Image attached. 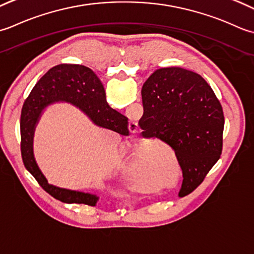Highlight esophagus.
Wrapping results in <instances>:
<instances>
[{
    "label": "esophagus",
    "instance_id": "obj_1",
    "mask_svg": "<svg viewBox=\"0 0 254 254\" xmlns=\"http://www.w3.org/2000/svg\"><path fill=\"white\" fill-rule=\"evenodd\" d=\"M132 124H133V125H132V126H137V123H134V122H132Z\"/></svg>",
    "mask_w": 254,
    "mask_h": 254
}]
</instances>
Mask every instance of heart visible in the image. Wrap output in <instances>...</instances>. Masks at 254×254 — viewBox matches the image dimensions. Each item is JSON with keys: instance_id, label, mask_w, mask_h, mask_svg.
<instances>
[{"instance_id": "b5f03b06", "label": "heart", "mask_w": 254, "mask_h": 254, "mask_svg": "<svg viewBox=\"0 0 254 254\" xmlns=\"http://www.w3.org/2000/svg\"><path fill=\"white\" fill-rule=\"evenodd\" d=\"M143 167V161L142 159L138 156V154H133V156L131 157V160H130V163H129V171H130L131 173H137L138 171H140ZM140 190H142V192H150L151 190V189L149 188H140Z\"/></svg>"}]
</instances>
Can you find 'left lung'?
I'll use <instances>...</instances> for the list:
<instances>
[{
	"instance_id": "8db88e82",
	"label": "left lung",
	"mask_w": 254,
	"mask_h": 254,
	"mask_svg": "<svg viewBox=\"0 0 254 254\" xmlns=\"http://www.w3.org/2000/svg\"><path fill=\"white\" fill-rule=\"evenodd\" d=\"M142 136L174 149L183 172L180 197L203 182L222 150L220 102L199 74L179 66L154 71L141 90Z\"/></svg>"
}]
</instances>
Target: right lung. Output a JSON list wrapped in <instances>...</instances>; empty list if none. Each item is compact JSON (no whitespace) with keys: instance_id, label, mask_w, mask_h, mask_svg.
Listing matches in <instances>:
<instances>
[{"instance_id":"obj_1","label":"right lung","mask_w":254,"mask_h":254,"mask_svg":"<svg viewBox=\"0 0 254 254\" xmlns=\"http://www.w3.org/2000/svg\"><path fill=\"white\" fill-rule=\"evenodd\" d=\"M70 103L83 112L95 125L127 136L128 118L107 104L104 86L90 68L62 64L51 68L36 83L20 114V152L25 168L46 192L68 204L95 206L98 196L48 183L34 157V133L44 110L54 103Z\"/></svg>"}]
</instances>
